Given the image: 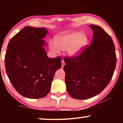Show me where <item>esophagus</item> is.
I'll use <instances>...</instances> for the list:
<instances>
[{"instance_id":"34e87169","label":"esophagus","mask_w":123,"mask_h":123,"mask_svg":"<svg viewBox=\"0 0 123 123\" xmlns=\"http://www.w3.org/2000/svg\"><path fill=\"white\" fill-rule=\"evenodd\" d=\"M65 62H64V61H63V60H62V61H61V67L62 68H63L64 66H65Z\"/></svg>"}]
</instances>
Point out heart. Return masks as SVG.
I'll list each match as a JSON object with an SVG mask.
<instances>
[{
  "label": "heart",
  "mask_w": 123,
  "mask_h": 123,
  "mask_svg": "<svg viewBox=\"0 0 123 123\" xmlns=\"http://www.w3.org/2000/svg\"><path fill=\"white\" fill-rule=\"evenodd\" d=\"M88 41V37L86 34L73 31L63 32L57 35L55 41H49V45L50 49L54 53L60 54L61 50H67L69 56L76 57L84 51Z\"/></svg>",
  "instance_id": "heart-1"
}]
</instances>
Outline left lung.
Returning a JSON list of instances; mask_svg holds the SVG:
<instances>
[{"instance_id":"8db88e82","label":"left lung","mask_w":123,"mask_h":123,"mask_svg":"<svg viewBox=\"0 0 123 123\" xmlns=\"http://www.w3.org/2000/svg\"><path fill=\"white\" fill-rule=\"evenodd\" d=\"M91 46L78 56L65 57L66 89L73 98L86 99L101 93L109 84L115 69V47L110 35L95 25Z\"/></svg>"}]
</instances>
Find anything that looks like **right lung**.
<instances>
[{
    "label": "right lung",
    "mask_w": 123,
    "mask_h": 123,
    "mask_svg": "<svg viewBox=\"0 0 123 123\" xmlns=\"http://www.w3.org/2000/svg\"><path fill=\"white\" fill-rule=\"evenodd\" d=\"M47 33L44 28L24 27L7 45L6 72L16 90L28 98L46 96L54 74L61 67V57L49 58L44 48Z\"/></svg>",
    "instance_id": "obj_1"
}]
</instances>
